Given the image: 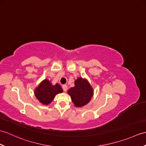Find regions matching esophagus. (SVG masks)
<instances>
[{
    "instance_id": "esophagus-1",
    "label": "esophagus",
    "mask_w": 146,
    "mask_h": 146,
    "mask_svg": "<svg viewBox=\"0 0 146 146\" xmlns=\"http://www.w3.org/2000/svg\"><path fill=\"white\" fill-rule=\"evenodd\" d=\"M62 88H63V90L64 92H66L67 90H68V86L66 85H63L62 86Z\"/></svg>"
}]
</instances>
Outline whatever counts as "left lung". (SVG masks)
<instances>
[{
    "label": "left lung",
    "mask_w": 146,
    "mask_h": 146,
    "mask_svg": "<svg viewBox=\"0 0 146 146\" xmlns=\"http://www.w3.org/2000/svg\"><path fill=\"white\" fill-rule=\"evenodd\" d=\"M71 100L76 107H80L87 104L93 96V90L88 82L82 78H78L75 82V86L68 91Z\"/></svg>",
    "instance_id": "left-lung-1"
}]
</instances>
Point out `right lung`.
<instances>
[{
  "mask_svg": "<svg viewBox=\"0 0 146 146\" xmlns=\"http://www.w3.org/2000/svg\"><path fill=\"white\" fill-rule=\"evenodd\" d=\"M63 90L59 84L52 85L48 80L46 79L35 90V95L41 103L48 105L53 100L57 94L61 93Z\"/></svg>",
  "mask_w": 146,
  "mask_h": 146,
  "instance_id": "right-lung-1",
  "label": "right lung"
}]
</instances>
